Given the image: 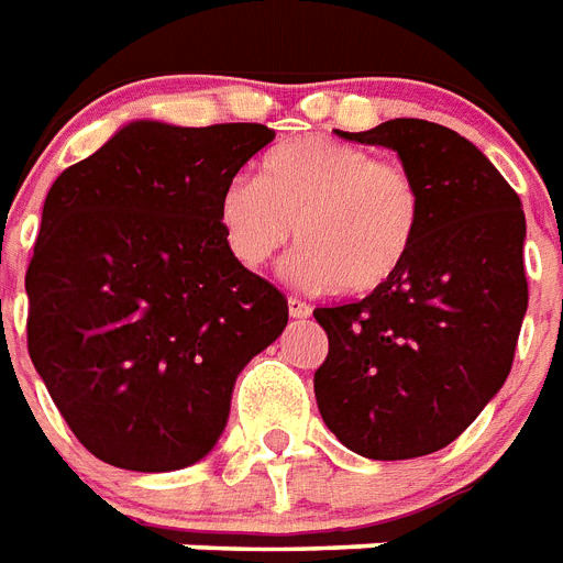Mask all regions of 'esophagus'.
Masks as SVG:
<instances>
[{
	"instance_id": "34e87169",
	"label": "esophagus",
	"mask_w": 563,
	"mask_h": 563,
	"mask_svg": "<svg viewBox=\"0 0 563 563\" xmlns=\"http://www.w3.org/2000/svg\"><path fill=\"white\" fill-rule=\"evenodd\" d=\"M287 310L294 319H308L310 317V305L302 302L299 296H287Z\"/></svg>"
}]
</instances>
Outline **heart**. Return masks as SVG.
Instances as JSON below:
<instances>
[{
    "label": "heart",
    "mask_w": 563,
    "mask_h": 563,
    "mask_svg": "<svg viewBox=\"0 0 563 563\" xmlns=\"http://www.w3.org/2000/svg\"><path fill=\"white\" fill-rule=\"evenodd\" d=\"M421 220L424 195L407 165L325 136L273 147L255 183H229L218 203L220 232L244 267L269 264L296 232L302 250L290 276L352 296L380 290L401 273Z\"/></svg>",
    "instance_id": "b5f03b06"
}]
</instances>
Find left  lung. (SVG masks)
<instances>
[{
	"label": "left lung",
	"mask_w": 563,
	"mask_h": 563,
	"mask_svg": "<svg viewBox=\"0 0 563 563\" xmlns=\"http://www.w3.org/2000/svg\"><path fill=\"white\" fill-rule=\"evenodd\" d=\"M336 136L398 151L424 220L393 282L313 310L328 334L317 407L349 451L416 460L465 433L509 377L529 305L526 218L515 188L456 130L393 119Z\"/></svg>",
	"instance_id": "8db88e82"
}]
</instances>
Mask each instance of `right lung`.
<instances>
[{"label":"right lung","instance_id":"obj_1","mask_svg":"<svg viewBox=\"0 0 563 563\" xmlns=\"http://www.w3.org/2000/svg\"><path fill=\"white\" fill-rule=\"evenodd\" d=\"M264 124L133 121L54 179L25 273L29 354L92 456L177 471L214 448L287 299L229 253L223 188Z\"/></svg>","mask_w":563,"mask_h":563}]
</instances>
